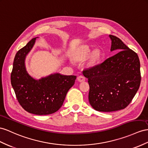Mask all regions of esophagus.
I'll use <instances>...</instances> for the list:
<instances>
[{"mask_svg":"<svg viewBox=\"0 0 148 148\" xmlns=\"http://www.w3.org/2000/svg\"><path fill=\"white\" fill-rule=\"evenodd\" d=\"M77 80L79 82H83V81H85L86 80V78L83 76V75H79L77 77Z\"/></svg>","mask_w":148,"mask_h":148,"instance_id":"34e87169","label":"esophagus"}]
</instances>
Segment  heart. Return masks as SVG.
I'll use <instances>...</instances> for the list:
<instances>
[{
	"label": "heart",
	"instance_id": "1",
	"mask_svg": "<svg viewBox=\"0 0 148 148\" xmlns=\"http://www.w3.org/2000/svg\"><path fill=\"white\" fill-rule=\"evenodd\" d=\"M90 52V49L87 45H84L82 46L80 49H79L78 50L75 52L74 54V58L78 60H81L82 59H85L87 56H88ZM99 54L97 51L95 52L93 54V58L97 59L99 56Z\"/></svg>",
	"mask_w": 148,
	"mask_h": 148
}]
</instances>
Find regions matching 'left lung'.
I'll list each match as a JSON object with an SVG mask.
<instances>
[{"label": "left lung", "mask_w": 148, "mask_h": 148, "mask_svg": "<svg viewBox=\"0 0 148 148\" xmlns=\"http://www.w3.org/2000/svg\"><path fill=\"white\" fill-rule=\"evenodd\" d=\"M109 37L111 51H119L101 64L82 71L88 79L89 103L101 112L126 108L136 95L141 80L138 54L119 38L112 35Z\"/></svg>", "instance_id": "8db88e82"}]
</instances>
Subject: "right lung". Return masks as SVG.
<instances>
[{"label":"right lung","mask_w":148,"mask_h":148,"mask_svg":"<svg viewBox=\"0 0 148 148\" xmlns=\"http://www.w3.org/2000/svg\"><path fill=\"white\" fill-rule=\"evenodd\" d=\"M36 39L30 40L16 53L10 75L11 84L24 110L36 115H47L58 111L62 106L76 76L57 73L39 80L30 76L25 70L24 60Z\"/></svg>","instance_id":"obj_1"}]
</instances>
